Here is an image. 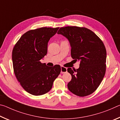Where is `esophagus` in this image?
I'll use <instances>...</instances> for the list:
<instances>
[{"instance_id":"34e87169","label":"esophagus","mask_w":120,"mask_h":120,"mask_svg":"<svg viewBox=\"0 0 120 120\" xmlns=\"http://www.w3.org/2000/svg\"><path fill=\"white\" fill-rule=\"evenodd\" d=\"M67 71V68L64 67H61V74H64V73L66 72Z\"/></svg>"}]
</instances>
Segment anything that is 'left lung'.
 I'll use <instances>...</instances> for the list:
<instances>
[{
  "mask_svg": "<svg viewBox=\"0 0 120 120\" xmlns=\"http://www.w3.org/2000/svg\"><path fill=\"white\" fill-rule=\"evenodd\" d=\"M69 42L71 57L80 61L76 70L68 68L72 78L68 84L71 92L84 97L95 92L106 71V51L101 40L90 30L77 26L60 28L57 33Z\"/></svg>",
  "mask_w": 120,
  "mask_h": 120,
  "instance_id": "left-lung-1",
  "label": "left lung"
}]
</instances>
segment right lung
Instances as JSON below:
<instances>
[{
  "mask_svg": "<svg viewBox=\"0 0 120 120\" xmlns=\"http://www.w3.org/2000/svg\"><path fill=\"white\" fill-rule=\"evenodd\" d=\"M59 27H41L22 35L12 52L13 68L16 78L26 92L39 96L51 90L61 71L59 65L48 67L40 60L48 52L50 38Z\"/></svg>",
  "mask_w": 120,
  "mask_h": 120,
  "instance_id": "obj_1",
  "label": "right lung"
}]
</instances>
